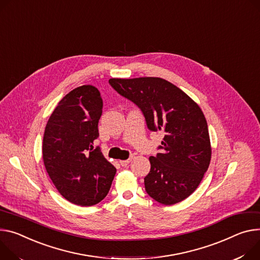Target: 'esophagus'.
I'll list each match as a JSON object with an SVG mask.
<instances>
[{
	"label": "esophagus",
	"mask_w": 260,
	"mask_h": 260,
	"mask_svg": "<svg viewBox=\"0 0 260 260\" xmlns=\"http://www.w3.org/2000/svg\"><path fill=\"white\" fill-rule=\"evenodd\" d=\"M132 159H133V156H131L128 159H124V160H119V162H120V165L121 166H127V165L132 161Z\"/></svg>",
	"instance_id": "34e87169"
}]
</instances>
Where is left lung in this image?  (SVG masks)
I'll use <instances>...</instances> for the list:
<instances>
[{"instance_id": "obj_1", "label": "left lung", "mask_w": 260, "mask_h": 260, "mask_svg": "<svg viewBox=\"0 0 260 260\" xmlns=\"http://www.w3.org/2000/svg\"><path fill=\"white\" fill-rule=\"evenodd\" d=\"M110 85L143 112L147 127L165 134L160 153L150 156L147 194L172 205L187 198L207 171L211 146L200 107L172 83L153 77L110 79Z\"/></svg>"}]
</instances>
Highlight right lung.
<instances>
[{
  "instance_id": "right-lung-1",
  "label": "right lung",
  "mask_w": 260,
  "mask_h": 260,
  "mask_svg": "<svg viewBox=\"0 0 260 260\" xmlns=\"http://www.w3.org/2000/svg\"><path fill=\"white\" fill-rule=\"evenodd\" d=\"M103 100L98 88L83 85L59 102L46 123L44 167L58 192L69 202L91 206L109 193L116 168L94 140L100 136Z\"/></svg>"
}]
</instances>
